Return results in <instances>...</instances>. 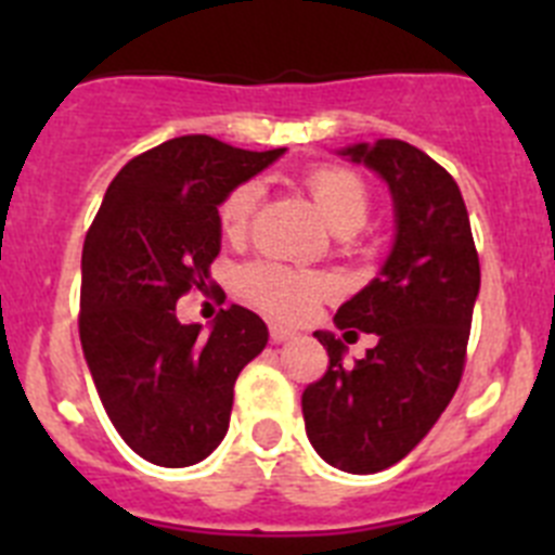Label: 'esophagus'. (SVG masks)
Instances as JSON below:
<instances>
[{
  "instance_id": "1",
  "label": "esophagus",
  "mask_w": 555,
  "mask_h": 555,
  "mask_svg": "<svg viewBox=\"0 0 555 555\" xmlns=\"http://www.w3.org/2000/svg\"><path fill=\"white\" fill-rule=\"evenodd\" d=\"M294 336H297V331H292V327L278 325V322H274V325H269V338H272L274 345H283V341H288V338H294Z\"/></svg>"
}]
</instances>
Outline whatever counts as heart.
Here are the masks:
<instances>
[{"label":"heart","instance_id":"b5f03b06","mask_svg":"<svg viewBox=\"0 0 555 555\" xmlns=\"http://www.w3.org/2000/svg\"><path fill=\"white\" fill-rule=\"evenodd\" d=\"M302 185L325 217V222L338 235H350L358 228H364L372 208V191L358 171L345 169V166H322V169H313L302 180ZM258 194H261L258 183L249 180V183L235 185L222 199L219 224H222V233L228 238L238 242L247 235L255 205H258ZM238 292L249 306L261 308L272 317L300 320L322 297H327L331 286H327V281H322L320 274L300 272V269L283 267V263L258 261L242 269Z\"/></svg>","mask_w":555,"mask_h":555}]
</instances>
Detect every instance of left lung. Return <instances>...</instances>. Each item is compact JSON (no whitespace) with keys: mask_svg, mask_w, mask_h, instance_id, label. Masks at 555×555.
<instances>
[{"mask_svg":"<svg viewBox=\"0 0 555 555\" xmlns=\"http://www.w3.org/2000/svg\"><path fill=\"white\" fill-rule=\"evenodd\" d=\"M341 155L389 183L397 235L380 274L333 317L338 331L375 333L377 345L345 366L341 338L313 333L331 364L302 391V416L331 467L370 475L405 459L453 400L480 263L459 185L423 150L380 139Z\"/></svg>","mask_w":555,"mask_h":555,"instance_id":"1","label":"left lung"}]
</instances>
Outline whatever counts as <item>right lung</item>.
Here are the masks:
<instances>
[{"mask_svg": "<svg viewBox=\"0 0 555 555\" xmlns=\"http://www.w3.org/2000/svg\"><path fill=\"white\" fill-rule=\"evenodd\" d=\"M283 152L210 135L164 141L121 166L88 228L82 352L113 428L158 467H191L219 448L235 377L267 347L258 313L222 308L199 336L203 325L178 322V300L208 292L222 199Z\"/></svg>", "mask_w": 555, "mask_h": 555, "instance_id": "obj_1", "label": "right lung"}]
</instances>
